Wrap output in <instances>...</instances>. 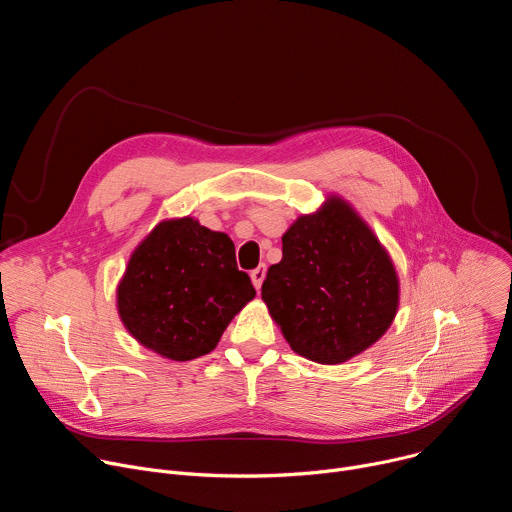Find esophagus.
<instances>
[{
    "mask_svg": "<svg viewBox=\"0 0 512 512\" xmlns=\"http://www.w3.org/2000/svg\"><path fill=\"white\" fill-rule=\"evenodd\" d=\"M265 273H267V265H265V263H261L259 267H255V269L251 271V281H253L255 289H261V283H263V279H265Z\"/></svg>",
    "mask_w": 512,
    "mask_h": 512,
    "instance_id": "esophagus-1",
    "label": "esophagus"
}]
</instances>
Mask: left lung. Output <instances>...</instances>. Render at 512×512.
Masks as SVG:
<instances>
[{
    "mask_svg": "<svg viewBox=\"0 0 512 512\" xmlns=\"http://www.w3.org/2000/svg\"><path fill=\"white\" fill-rule=\"evenodd\" d=\"M261 298L291 350L320 364L375 344L399 306L395 267L373 231L340 198L300 216L281 237Z\"/></svg>",
    "mask_w": 512,
    "mask_h": 512,
    "instance_id": "obj_1",
    "label": "left lung"
}]
</instances>
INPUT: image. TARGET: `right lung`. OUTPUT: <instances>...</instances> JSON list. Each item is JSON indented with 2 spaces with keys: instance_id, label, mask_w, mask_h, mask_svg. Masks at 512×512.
Returning a JSON list of instances; mask_svg holds the SVG:
<instances>
[{
  "instance_id": "right-lung-1",
  "label": "right lung",
  "mask_w": 512,
  "mask_h": 512,
  "mask_svg": "<svg viewBox=\"0 0 512 512\" xmlns=\"http://www.w3.org/2000/svg\"><path fill=\"white\" fill-rule=\"evenodd\" d=\"M253 298L233 241L186 216L160 223L133 251L117 310L139 344L170 360H192L214 350Z\"/></svg>"
}]
</instances>
